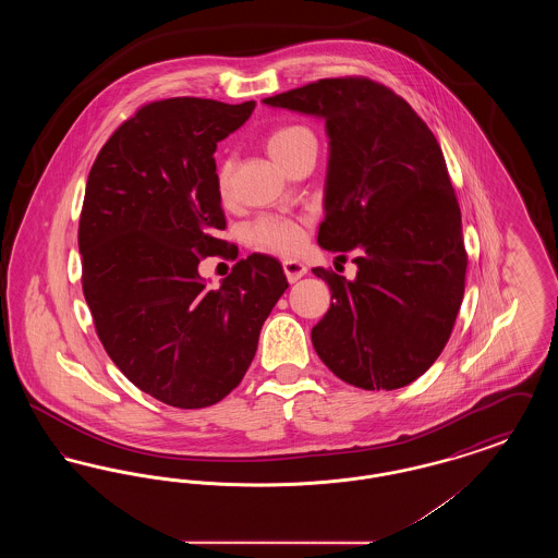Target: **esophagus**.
Segmentation results:
<instances>
[{
  "mask_svg": "<svg viewBox=\"0 0 558 558\" xmlns=\"http://www.w3.org/2000/svg\"><path fill=\"white\" fill-rule=\"evenodd\" d=\"M282 269H284V274H287V280L289 282H296V280H301L305 274H307V267L303 266L301 262H294V259H287V262H282Z\"/></svg>",
  "mask_w": 558,
  "mask_h": 558,
  "instance_id": "esophagus-1",
  "label": "esophagus"
}]
</instances>
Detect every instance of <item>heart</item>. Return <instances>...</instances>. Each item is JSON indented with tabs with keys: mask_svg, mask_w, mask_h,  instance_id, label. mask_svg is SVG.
<instances>
[{
	"mask_svg": "<svg viewBox=\"0 0 558 558\" xmlns=\"http://www.w3.org/2000/svg\"><path fill=\"white\" fill-rule=\"evenodd\" d=\"M266 146L271 159L276 160L278 165L287 167L301 150H305L310 146L316 148V137L303 125H282V128H276L274 132H269L266 137ZM230 178H232V162L221 160L217 167V173H215V187H217L219 196H228ZM246 239L255 248L278 253V255H291L301 246L303 234H301L299 221H294L291 217L267 215V217L255 219L246 228Z\"/></svg>",
	"mask_w": 558,
	"mask_h": 558,
	"instance_id": "1",
	"label": "heart"
}]
</instances>
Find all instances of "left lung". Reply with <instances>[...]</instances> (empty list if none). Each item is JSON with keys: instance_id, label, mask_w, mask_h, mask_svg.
Instances as JSON below:
<instances>
[{"instance_id": "1", "label": "left lung", "mask_w": 558, "mask_h": 558, "mask_svg": "<svg viewBox=\"0 0 558 558\" xmlns=\"http://www.w3.org/2000/svg\"><path fill=\"white\" fill-rule=\"evenodd\" d=\"M264 102L322 117L330 137L318 242L339 257L351 251L357 276L314 267L330 287L312 328L319 360L366 391L410 385L450 339L469 264L441 146L368 77L314 81Z\"/></svg>"}]
</instances>
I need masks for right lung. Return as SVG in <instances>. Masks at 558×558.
I'll return each instance as SVG.
<instances>
[{"mask_svg": "<svg viewBox=\"0 0 558 558\" xmlns=\"http://www.w3.org/2000/svg\"><path fill=\"white\" fill-rule=\"evenodd\" d=\"M255 102L169 98L137 108L92 165L80 219L81 284L98 339L137 389L207 408L236 389L262 326L289 289L282 266L251 255L209 289L198 264L230 257L217 142Z\"/></svg>", "mask_w": 558, "mask_h": 558, "instance_id": "add662e5", "label": "right lung"}]
</instances>
